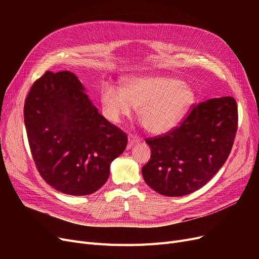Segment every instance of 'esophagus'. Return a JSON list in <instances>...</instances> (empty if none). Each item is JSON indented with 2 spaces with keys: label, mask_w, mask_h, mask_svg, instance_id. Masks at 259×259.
Listing matches in <instances>:
<instances>
[{
  "label": "esophagus",
  "mask_w": 259,
  "mask_h": 259,
  "mask_svg": "<svg viewBox=\"0 0 259 259\" xmlns=\"http://www.w3.org/2000/svg\"><path fill=\"white\" fill-rule=\"evenodd\" d=\"M128 148H131L134 144H137L140 142V139L139 137H137V135H133V134H129L128 137Z\"/></svg>",
  "instance_id": "obj_1"
}]
</instances>
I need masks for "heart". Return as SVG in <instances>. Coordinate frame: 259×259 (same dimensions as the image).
<instances>
[{
  "label": "heart",
  "instance_id": "1",
  "mask_svg": "<svg viewBox=\"0 0 259 259\" xmlns=\"http://www.w3.org/2000/svg\"><path fill=\"white\" fill-rule=\"evenodd\" d=\"M194 98L189 86L158 75L131 77L124 81L121 89L106 86L101 93L109 120L118 124L133 114L134 108H139L140 119L152 134L166 133L178 125Z\"/></svg>",
  "mask_w": 259,
  "mask_h": 259
}]
</instances>
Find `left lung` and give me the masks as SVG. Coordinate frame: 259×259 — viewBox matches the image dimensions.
Segmentation results:
<instances>
[{"mask_svg":"<svg viewBox=\"0 0 259 259\" xmlns=\"http://www.w3.org/2000/svg\"><path fill=\"white\" fill-rule=\"evenodd\" d=\"M237 105L232 97L210 99L165 135L147 139L151 157L142 168L146 184L170 197L192 193L219 172L237 131Z\"/></svg>","mask_w":259,"mask_h":259,"instance_id":"obj_1","label":"left lung"}]
</instances>
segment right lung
<instances>
[{
	"label": "right lung",
	"mask_w": 259,
	"mask_h": 259,
	"mask_svg": "<svg viewBox=\"0 0 259 259\" xmlns=\"http://www.w3.org/2000/svg\"><path fill=\"white\" fill-rule=\"evenodd\" d=\"M24 121L37 171L68 195L98 191L128 143L126 133L99 113L70 71H47L34 81L25 101Z\"/></svg>",
	"instance_id": "1"
}]
</instances>
